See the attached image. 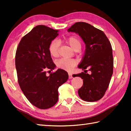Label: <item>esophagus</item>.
Listing matches in <instances>:
<instances>
[{
  "label": "esophagus",
  "mask_w": 131,
  "mask_h": 131,
  "mask_svg": "<svg viewBox=\"0 0 131 131\" xmlns=\"http://www.w3.org/2000/svg\"><path fill=\"white\" fill-rule=\"evenodd\" d=\"M69 79L73 78V76H72V74L70 73H69Z\"/></svg>",
  "instance_id": "1"
}]
</instances>
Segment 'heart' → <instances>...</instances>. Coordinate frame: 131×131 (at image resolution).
I'll use <instances>...</instances> for the list:
<instances>
[{
  "label": "heart",
  "mask_w": 131,
  "mask_h": 131,
  "mask_svg": "<svg viewBox=\"0 0 131 131\" xmlns=\"http://www.w3.org/2000/svg\"><path fill=\"white\" fill-rule=\"evenodd\" d=\"M67 43L71 48L75 51H79L81 49L82 43L80 39L76 36H71L66 39ZM60 44L57 40H53L49 47V51L52 56L57 57L59 55ZM77 65L76 61L74 60H69L62 58L57 63L58 68L63 69L66 71H70Z\"/></svg>",
  "instance_id": "1"
}]
</instances>
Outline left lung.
<instances>
[{
    "mask_svg": "<svg viewBox=\"0 0 131 131\" xmlns=\"http://www.w3.org/2000/svg\"><path fill=\"white\" fill-rule=\"evenodd\" d=\"M82 38L85 51L78 65L84 72L75 74L83 79V84L78 90L80 99L87 102L98 101L104 96L113 73L112 47L101 30L83 22L75 23L68 30ZM86 69L90 73H86Z\"/></svg>",
    "mask_w": 131,
    "mask_h": 131,
    "instance_id": "1",
    "label": "left lung"
}]
</instances>
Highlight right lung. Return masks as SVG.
Segmentation results:
<instances>
[{
	"label": "right lung",
	"instance_id": "1",
	"mask_svg": "<svg viewBox=\"0 0 131 131\" xmlns=\"http://www.w3.org/2000/svg\"><path fill=\"white\" fill-rule=\"evenodd\" d=\"M58 31L44 25L35 26L21 39L16 53L19 87L30 102L40 109L56 104L58 89L68 79V73L61 69L46 75L47 69L52 70L56 67L49 47Z\"/></svg>",
	"mask_w": 131,
	"mask_h": 131
}]
</instances>
